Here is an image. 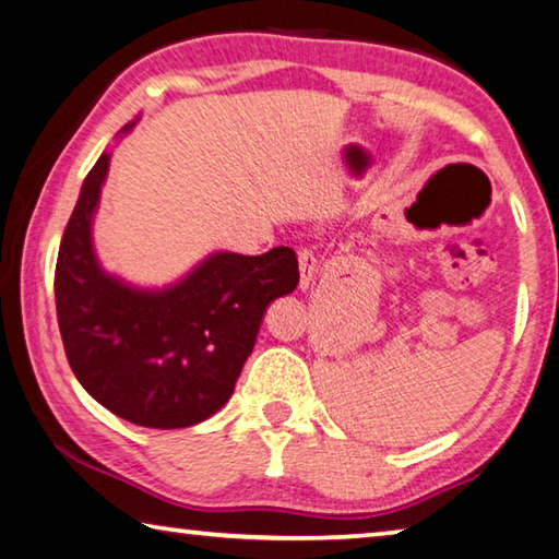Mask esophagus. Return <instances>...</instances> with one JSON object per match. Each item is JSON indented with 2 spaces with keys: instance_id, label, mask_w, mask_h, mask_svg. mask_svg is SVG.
I'll list each match as a JSON object with an SVG mask.
<instances>
[{
  "instance_id": "34e87169",
  "label": "esophagus",
  "mask_w": 559,
  "mask_h": 559,
  "mask_svg": "<svg viewBox=\"0 0 559 559\" xmlns=\"http://www.w3.org/2000/svg\"><path fill=\"white\" fill-rule=\"evenodd\" d=\"M298 269H300V281L298 286L300 290H308L310 286H313V278H316V269H318V261L310 251H298Z\"/></svg>"
}]
</instances>
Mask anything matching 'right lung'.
Returning <instances> with one entry per match:
<instances>
[{"label":"right lung","mask_w":559,"mask_h":559,"mask_svg":"<svg viewBox=\"0 0 559 559\" xmlns=\"http://www.w3.org/2000/svg\"><path fill=\"white\" fill-rule=\"evenodd\" d=\"M108 165L103 153L83 182L56 261L66 357L83 390L120 419L194 427L229 402L269 302L296 290V251H216L169 288L128 286L100 269L91 241Z\"/></svg>","instance_id":"add662e5"}]
</instances>
